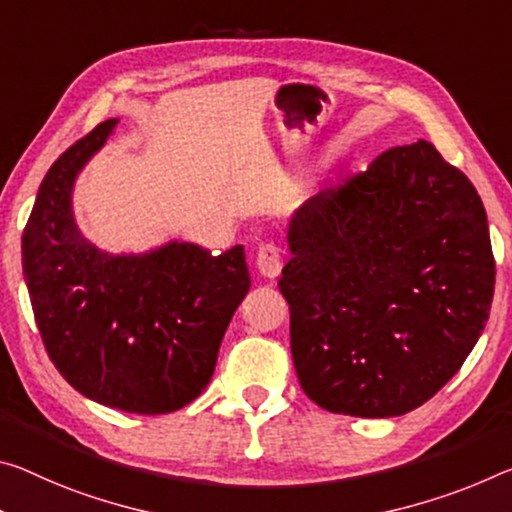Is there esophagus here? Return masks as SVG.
<instances>
[{"label": "esophagus", "instance_id": "obj_1", "mask_svg": "<svg viewBox=\"0 0 512 512\" xmlns=\"http://www.w3.org/2000/svg\"><path fill=\"white\" fill-rule=\"evenodd\" d=\"M257 271L262 278L266 280H275L280 275L282 269V257H280V250L273 246V243H264L262 248L257 250Z\"/></svg>", "mask_w": 512, "mask_h": 512}]
</instances>
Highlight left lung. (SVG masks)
Returning <instances> with one entry per match:
<instances>
[{
  "instance_id": "left-lung-1",
  "label": "left lung",
  "mask_w": 512,
  "mask_h": 512,
  "mask_svg": "<svg viewBox=\"0 0 512 512\" xmlns=\"http://www.w3.org/2000/svg\"><path fill=\"white\" fill-rule=\"evenodd\" d=\"M278 287L300 387L337 415L419 408L456 376L494 294L488 214L428 141L300 205Z\"/></svg>"
}]
</instances>
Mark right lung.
<instances>
[{
    "label": "right lung",
    "instance_id": "right-lung-1",
    "mask_svg": "<svg viewBox=\"0 0 512 512\" xmlns=\"http://www.w3.org/2000/svg\"><path fill=\"white\" fill-rule=\"evenodd\" d=\"M116 125L100 123L47 170L22 234V271L61 376L107 408L166 415L205 392L250 275L243 246L212 255L173 239L116 255L81 234L75 182Z\"/></svg>",
    "mask_w": 512,
    "mask_h": 512
}]
</instances>
